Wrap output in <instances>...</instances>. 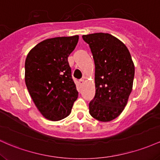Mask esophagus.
I'll list each match as a JSON object with an SVG mask.
<instances>
[{"label":"esophagus","mask_w":160,"mask_h":160,"mask_svg":"<svg viewBox=\"0 0 160 160\" xmlns=\"http://www.w3.org/2000/svg\"><path fill=\"white\" fill-rule=\"evenodd\" d=\"M84 83H85V81H84V79H80L79 80V84H80L81 85H83Z\"/></svg>","instance_id":"obj_1"}]
</instances>
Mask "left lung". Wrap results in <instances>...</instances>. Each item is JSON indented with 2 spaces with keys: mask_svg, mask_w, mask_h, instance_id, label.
<instances>
[{
  "mask_svg": "<svg viewBox=\"0 0 160 160\" xmlns=\"http://www.w3.org/2000/svg\"><path fill=\"white\" fill-rule=\"evenodd\" d=\"M89 44L95 64L94 99L89 112L100 122L117 118L125 109L132 91L134 65L127 47L108 33L82 36Z\"/></svg>",
  "mask_w": 160,
  "mask_h": 160,
  "instance_id": "8db88e82",
  "label": "left lung"
}]
</instances>
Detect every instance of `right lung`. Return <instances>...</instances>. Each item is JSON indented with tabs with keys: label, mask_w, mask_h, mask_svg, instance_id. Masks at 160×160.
Segmentation results:
<instances>
[{
	"label": "right lung",
	"mask_w": 160,
	"mask_h": 160,
	"mask_svg": "<svg viewBox=\"0 0 160 160\" xmlns=\"http://www.w3.org/2000/svg\"><path fill=\"white\" fill-rule=\"evenodd\" d=\"M78 35L48 38L29 51L25 62V82L35 106L46 119L58 121L70 114L78 98L68 57Z\"/></svg>",
	"instance_id": "1"
}]
</instances>
